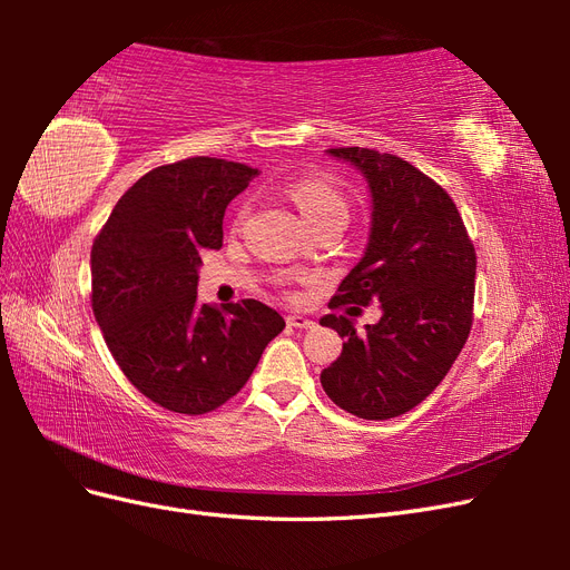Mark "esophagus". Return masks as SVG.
<instances>
[{"mask_svg":"<svg viewBox=\"0 0 570 570\" xmlns=\"http://www.w3.org/2000/svg\"><path fill=\"white\" fill-rule=\"evenodd\" d=\"M287 325L302 327V331H312V327H316V321L306 318V316H302V314H289V316H287Z\"/></svg>","mask_w":570,"mask_h":570,"instance_id":"obj_1","label":"esophagus"}]
</instances>
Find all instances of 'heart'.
Returning a JSON list of instances; mask_svg holds the SVG:
<instances>
[{
  "instance_id": "heart-1",
  "label": "heart",
  "mask_w": 570,
  "mask_h": 570,
  "mask_svg": "<svg viewBox=\"0 0 570 570\" xmlns=\"http://www.w3.org/2000/svg\"><path fill=\"white\" fill-rule=\"evenodd\" d=\"M287 195L312 226H318L321 220L335 218V216L347 218L350 214L347 199H344L337 185L325 176L297 178L295 183L287 185Z\"/></svg>"
}]
</instances>
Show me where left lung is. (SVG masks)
Instances as JSON below:
<instances>
[{"label":"left lung","mask_w":570,"mask_h":570,"mask_svg":"<svg viewBox=\"0 0 570 570\" xmlns=\"http://www.w3.org/2000/svg\"><path fill=\"white\" fill-rule=\"evenodd\" d=\"M325 154L364 176L371 228L364 256L331 302L356 306L321 318L344 337L321 385L340 409L385 421L421 404L469 340L475 249L452 197L409 161L364 147ZM368 301L382 306V321L356 332L353 316Z\"/></svg>","instance_id":"obj_1"}]
</instances>
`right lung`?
<instances>
[{
    "label": "right lung",
    "instance_id": "right-lung-1",
    "mask_svg": "<svg viewBox=\"0 0 570 570\" xmlns=\"http://www.w3.org/2000/svg\"><path fill=\"white\" fill-rule=\"evenodd\" d=\"M258 168L195 157L159 166L118 199L92 245V312L128 381L154 404L199 416L249 381L285 321L243 299L197 302L204 249Z\"/></svg>",
    "mask_w": 570,
    "mask_h": 570
}]
</instances>
